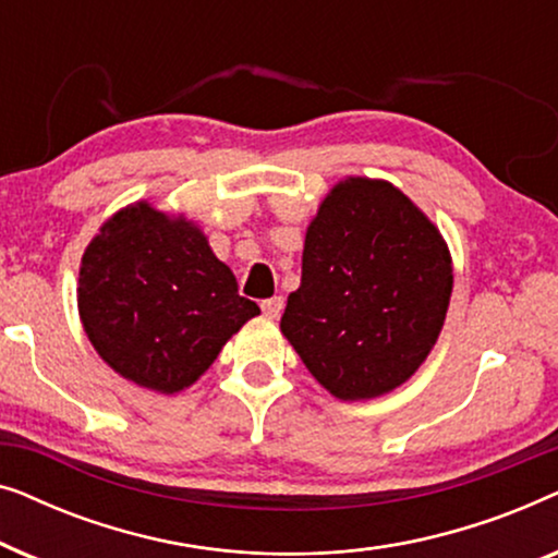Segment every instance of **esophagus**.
Wrapping results in <instances>:
<instances>
[{
  "label": "esophagus",
  "instance_id": "1",
  "mask_svg": "<svg viewBox=\"0 0 558 558\" xmlns=\"http://www.w3.org/2000/svg\"><path fill=\"white\" fill-rule=\"evenodd\" d=\"M262 310L269 319H277L281 315V310H284V296H271V300H264Z\"/></svg>",
  "mask_w": 558,
  "mask_h": 558
}]
</instances>
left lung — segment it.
Returning a JSON list of instances; mask_svg holds the SVG:
<instances>
[{
    "instance_id": "1",
    "label": "left lung",
    "mask_w": 558,
    "mask_h": 558,
    "mask_svg": "<svg viewBox=\"0 0 558 558\" xmlns=\"http://www.w3.org/2000/svg\"><path fill=\"white\" fill-rule=\"evenodd\" d=\"M452 279L439 228L399 187L348 178L307 228L281 332L335 399H376L432 353Z\"/></svg>"
}]
</instances>
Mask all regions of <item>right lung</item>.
<instances>
[{"label":"right lung","instance_id":"add662e5","mask_svg":"<svg viewBox=\"0 0 558 558\" xmlns=\"http://www.w3.org/2000/svg\"><path fill=\"white\" fill-rule=\"evenodd\" d=\"M78 312L96 353L119 376L178 393L256 317L233 271L187 218L134 203L106 220L81 258Z\"/></svg>","mask_w":558,"mask_h":558}]
</instances>
